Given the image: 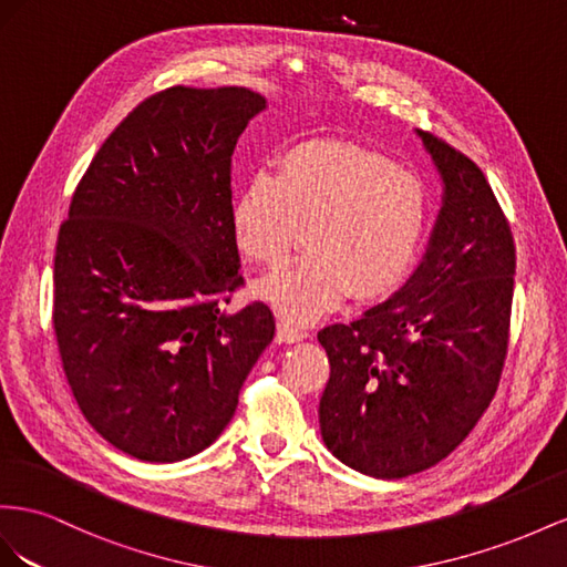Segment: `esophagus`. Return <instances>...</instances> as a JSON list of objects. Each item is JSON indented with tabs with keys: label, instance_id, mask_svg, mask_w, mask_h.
I'll return each mask as SVG.
<instances>
[{
	"label": "esophagus",
	"instance_id": "1",
	"mask_svg": "<svg viewBox=\"0 0 567 567\" xmlns=\"http://www.w3.org/2000/svg\"><path fill=\"white\" fill-rule=\"evenodd\" d=\"M303 337H306V330H303V328L292 326V322L285 320V318L278 320V342L292 344V342H301Z\"/></svg>",
	"mask_w": 567,
	"mask_h": 567
}]
</instances>
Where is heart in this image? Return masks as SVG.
<instances>
[{"instance_id": "heart-1", "label": "heart", "mask_w": 567, "mask_h": 567, "mask_svg": "<svg viewBox=\"0 0 567 567\" xmlns=\"http://www.w3.org/2000/svg\"><path fill=\"white\" fill-rule=\"evenodd\" d=\"M425 218L417 175L351 142L299 144L280 158L278 175H254L233 206L237 247L268 268L287 261L309 225V254L258 285L292 322L328 313L349 292H390L413 261Z\"/></svg>"}]
</instances>
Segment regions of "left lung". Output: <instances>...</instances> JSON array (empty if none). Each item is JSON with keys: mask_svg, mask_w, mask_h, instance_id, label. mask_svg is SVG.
<instances>
[{"mask_svg": "<svg viewBox=\"0 0 567 567\" xmlns=\"http://www.w3.org/2000/svg\"><path fill=\"white\" fill-rule=\"evenodd\" d=\"M417 135L444 183L423 261L390 299L318 332L330 361L322 442L380 480L446 458L487 411L508 351L511 225L475 161Z\"/></svg>", "mask_w": 567, "mask_h": 567, "instance_id": "left-lung-1", "label": "left lung"}]
</instances>
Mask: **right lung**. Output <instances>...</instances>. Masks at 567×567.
I'll use <instances>...</instances> for the list:
<instances>
[{
  "label": "right lung",
  "mask_w": 567,
  "mask_h": 567,
  "mask_svg": "<svg viewBox=\"0 0 567 567\" xmlns=\"http://www.w3.org/2000/svg\"><path fill=\"white\" fill-rule=\"evenodd\" d=\"M266 100L168 87L137 104L78 183L54 256V332L87 423L123 454L175 463L235 415L275 320L223 311L239 272L233 152Z\"/></svg>",
  "instance_id": "add662e5"
}]
</instances>
